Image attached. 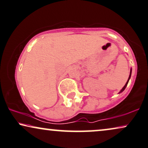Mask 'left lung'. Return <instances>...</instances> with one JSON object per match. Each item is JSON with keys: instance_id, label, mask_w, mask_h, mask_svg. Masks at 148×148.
Returning <instances> with one entry per match:
<instances>
[{"instance_id": "left-lung-1", "label": "left lung", "mask_w": 148, "mask_h": 148, "mask_svg": "<svg viewBox=\"0 0 148 148\" xmlns=\"http://www.w3.org/2000/svg\"><path fill=\"white\" fill-rule=\"evenodd\" d=\"M131 73H132V70H130V76H129V78H128V80H127V82H126V85H124V87L122 88V89H121V90L119 91V93H121L125 89H126V86H127V85H128V81H129V80H130V76H131Z\"/></svg>"}]
</instances>
